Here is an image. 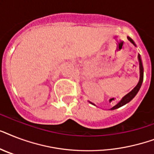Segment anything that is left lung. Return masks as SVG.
<instances>
[{"label":"left lung","instance_id":"obj_1","mask_svg":"<svg viewBox=\"0 0 154 154\" xmlns=\"http://www.w3.org/2000/svg\"><path fill=\"white\" fill-rule=\"evenodd\" d=\"M127 38H128V40H129V42H131L132 44H134V45L136 46V45H135L134 42L131 39V38H130V37H127ZM138 57L139 65H140V80H139V82L137 83V85L136 86H135V88H134V89H133L131 92H129V94H126V95H125V96L122 99V101H120L119 103H117V105H115V106H113V107H112L111 109H117V108L122 107V105H125V104H127V103H129V101H131L132 99L134 98V97L136 96L137 94L138 93L139 89H140V88H141V84H142V82H143L144 69H143V65H142V62H141V57H140V55H139V54H138V57ZM90 103H91V104H93L92 102H90ZM93 105H94V104H93Z\"/></svg>","mask_w":154,"mask_h":154}]
</instances>
